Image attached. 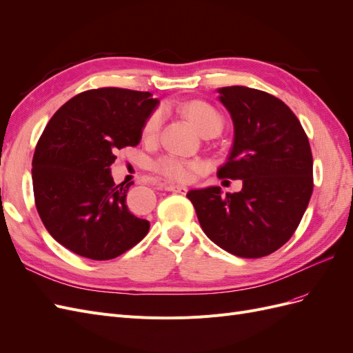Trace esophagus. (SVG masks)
<instances>
[{
  "label": "esophagus",
  "mask_w": 353,
  "mask_h": 353,
  "mask_svg": "<svg viewBox=\"0 0 353 353\" xmlns=\"http://www.w3.org/2000/svg\"><path fill=\"white\" fill-rule=\"evenodd\" d=\"M165 190H168V191H172V193H179V194H185V193H187V187H184V185L165 184Z\"/></svg>",
  "instance_id": "1"
}]
</instances>
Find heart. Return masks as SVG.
Returning <instances> with one entry per match:
<instances>
[{"mask_svg": "<svg viewBox=\"0 0 353 353\" xmlns=\"http://www.w3.org/2000/svg\"><path fill=\"white\" fill-rule=\"evenodd\" d=\"M185 116L196 125L197 130L208 135L212 132H221L223 126V119L221 113L206 101L193 100L184 104L183 108ZM160 126H162V113L153 112L147 117L143 126V138L147 141H152L159 135ZM203 163L197 160H185L178 156L166 154L154 160L153 169L159 175L166 179L176 181V183H188L194 174L203 170Z\"/></svg>", "mask_w": 353, "mask_h": 353, "instance_id": "1", "label": "heart"}]
</instances>
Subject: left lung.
<instances>
[{
	"label": "left lung",
	"instance_id": "8db88e82",
	"mask_svg": "<svg viewBox=\"0 0 353 353\" xmlns=\"http://www.w3.org/2000/svg\"><path fill=\"white\" fill-rule=\"evenodd\" d=\"M234 122V143L218 178L241 179L239 193L191 190L206 236L240 258H263L292 239L314 190L312 152L296 114L274 95L248 87L219 88Z\"/></svg>",
	"mask_w": 353,
	"mask_h": 353
}]
</instances>
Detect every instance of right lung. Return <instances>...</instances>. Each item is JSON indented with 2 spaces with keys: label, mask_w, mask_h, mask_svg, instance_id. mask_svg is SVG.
<instances>
[{
  "label": "right lung",
  "mask_w": 353,
  "mask_h": 353,
  "mask_svg": "<svg viewBox=\"0 0 353 353\" xmlns=\"http://www.w3.org/2000/svg\"><path fill=\"white\" fill-rule=\"evenodd\" d=\"M159 100L150 92L97 88L74 95L51 117L32 159L39 218L51 237L92 261H109L140 243L150 222L126 206L131 184L110 174L117 150L138 145Z\"/></svg>",
  "instance_id": "1"
}]
</instances>
